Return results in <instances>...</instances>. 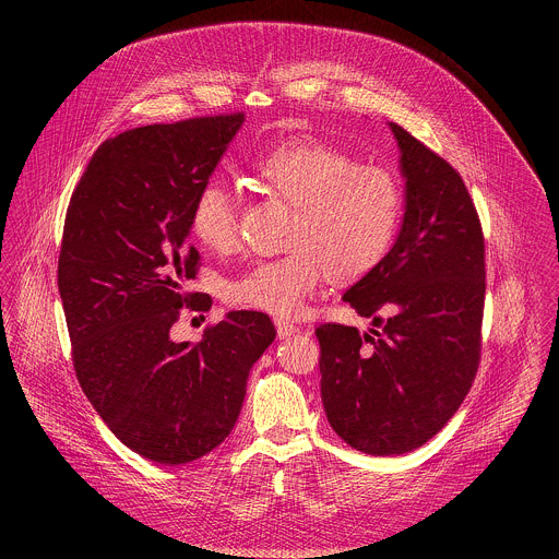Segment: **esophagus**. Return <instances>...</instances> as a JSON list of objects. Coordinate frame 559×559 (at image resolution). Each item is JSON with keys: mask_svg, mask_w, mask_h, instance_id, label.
Wrapping results in <instances>:
<instances>
[{"mask_svg": "<svg viewBox=\"0 0 559 559\" xmlns=\"http://www.w3.org/2000/svg\"><path fill=\"white\" fill-rule=\"evenodd\" d=\"M275 326H277V335H280V337H290V335L299 333V329H301L297 322L284 319L275 320Z\"/></svg>", "mask_w": 559, "mask_h": 559, "instance_id": "1", "label": "esophagus"}]
</instances>
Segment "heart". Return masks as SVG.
I'll use <instances>...</instances> for the list:
<instances>
[{"label": "heart", "instance_id": "obj_1", "mask_svg": "<svg viewBox=\"0 0 559 559\" xmlns=\"http://www.w3.org/2000/svg\"><path fill=\"white\" fill-rule=\"evenodd\" d=\"M264 189L295 206L288 251L247 266L226 284V299L273 317H297L324 275L357 280L377 269L399 235L404 191L399 176L377 163L317 140L288 142L255 165ZM242 198L222 180L204 182L189 209V230L215 253L240 239Z\"/></svg>", "mask_w": 559, "mask_h": 559}]
</instances>
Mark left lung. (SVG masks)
<instances>
[{
  "label": "left lung",
  "mask_w": 559,
  "mask_h": 559,
  "mask_svg": "<svg viewBox=\"0 0 559 559\" xmlns=\"http://www.w3.org/2000/svg\"><path fill=\"white\" fill-rule=\"evenodd\" d=\"M390 127L406 178L404 222L383 262L344 295L379 329H317L326 419L374 456L424 445L459 411L478 372L486 293L481 224L461 174Z\"/></svg>",
  "instance_id": "8db88e82"
}]
</instances>
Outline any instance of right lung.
Wrapping results in <instances>:
<instances>
[{"label": "right lung", "mask_w": 559, "mask_h": 559, "mask_svg": "<svg viewBox=\"0 0 559 559\" xmlns=\"http://www.w3.org/2000/svg\"><path fill=\"white\" fill-rule=\"evenodd\" d=\"M245 116H198L124 131L94 153L71 195L58 288L83 394L109 430L159 465L191 463L235 428L251 366L275 340L262 312H230L195 344L171 342L200 269L189 237L198 189Z\"/></svg>", "instance_id": "add662e5"}]
</instances>
